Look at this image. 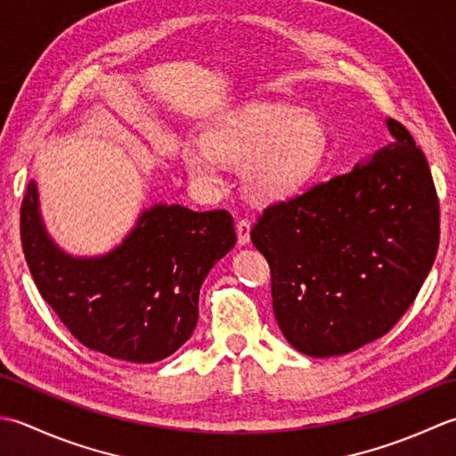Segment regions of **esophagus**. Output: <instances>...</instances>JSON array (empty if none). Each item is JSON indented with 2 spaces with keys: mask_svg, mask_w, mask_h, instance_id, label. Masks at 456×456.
I'll list each match as a JSON object with an SVG mask.
<instances>
[{
  "mask_svg": "<svg viewBox=\"0 0 456 456\" xmlns=\"http://www.w3.org/2000/svg\"><path fill=\"white\" fill-rule=\"evenodd\" d=\"M249 230H252V224H249V220H246V218L238 220L236 234H238V244L240 246L249 244Z\"/></svg>",
  "mask_w": 456,
  "mask_h": 456,
  "instance_id": "obj_1",
  "label": "esophagus"
}]
</instances>
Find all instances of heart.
I'll return each mask as SVG.
<instances>
[{
  "instance_id": "heart-1",
  "label": "heart",
  "mask_w": 456,
  "mask_h": 456,
  "mask_svg": "<svg viewBox=\"0 0 456 456\" xmlns=\"http://www.w3.org/2000/svg\"><path fill=\"white\" fill-rule=\"evenodd\" d=\"M202 145L183 150L184 169L200 189L222 184V163L240 165L241 189L256 202H280L309 187L327 159V126L311 111L254 102L218 116Z\"/></svg>"
}]
</instances>
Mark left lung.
<instances>
[{"mask_svg":"<svg viewBox=\"0 0 456 456\" xmlns=\"http://www.w3.org/2000/svg\"><path fill=\"white\" fill-rule=\"evenodd\" d=\"M394 143L291 200L252 228L272 269L277 324L313 358L348 354L402 319L439 248V200L429 165L407 129Z\"/></svg>","mask_w":456,"mask_h":456,"instance_id":"obj_1","label":"left lung"}]
</instances>
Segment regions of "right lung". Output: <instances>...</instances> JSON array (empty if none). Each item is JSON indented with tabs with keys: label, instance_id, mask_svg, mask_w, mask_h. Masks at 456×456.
Instances as JSON below:
<instances>
[{
	"label": "right lung",
	"instance_id": "obj_1",
	"mask_svg": "<svg viewBox=\"0 0 456 456\" xmlns=\"http://www.w3.org/2000/svg\"><path fill=\"white\" fill-rule=\"evenodd\" d=\"M21 244L37 289L74 338L106 356L151 364L191 338L204 277L234 248L236 230L228 210L159 202L108 254L72 256L46 232L31 181Z\"/></svg>",
	"mask_w": 456,
	"mask_h": 456
}]
</instances>
